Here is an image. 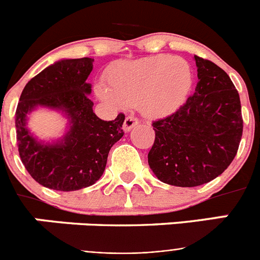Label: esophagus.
<instances>
[{
    "instance_id": "obj_1",
    "label": "esophagus",
    "mask_w": 260,
    "mask_h": 260,
    "mask_svg": "<svg viewBox=\"0 0 260 260\" xmlns=\"http://www.w3.org/2000/svg\"><path fill=\"white\" fill-rule=\"evenodd\" d=\"M138 123H139V121H138V118H135V117L133 116H127L125 118V122H123V130L125 132H130L134 126H137Z\"/></svg>"
}]
</instances>
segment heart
<instances>
[{
  "mask_svg": "<svg viewBox=\"0 0 260 260\" xmlns=\"http://www.w3.org/2000/svg\"><path fill=\"white\" fill-rule=\"evenodd\" d=\"M108 88L98 84L96 95L116 105L135 107L151 118L174 113L189 96L192 73L182 58L167 54L122 61L110 68Z\"/></svg>",
  "mask_w": 260,
  "mask_h": 260,
  "instance_id": "obj_1",
  "label": "heart"
}]
</instances>
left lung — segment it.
I'll list each match as a JSON object with an SVG mask.
<instances>
[{
  "label": "left lung",
  "mask_w": 260,
  "mask_h": 260,
  "mask_svg": "<svg viewBox=\"0 0 260 260\" xmlns=\"http://www.w3.org/2000/svg\"><path fill=\"white\" fill-rule=\"evenodd\" d=\"M198 83L176 113L152 123L155 143L148 165L161 182L180 187L203 185L233 161L242 137L240 95L229 75L194 56Z\"/></svg>",
  "instance_id": "left-lung-1"
}]
</instances>
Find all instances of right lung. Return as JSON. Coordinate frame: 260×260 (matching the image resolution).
<instances>
[{"label":"right lung","mask_w":260,"mask_h":260,"mask_svg":"<svg viewBox=\"0 0 260 260\" xmlns=\"http://www.w3.org/2000/svg\"><path fill=\"white\" fill-rule=\"evenodd\" d=\"M92 58H63L45 68L23 89L15 113L18 151L27 172L48 189L74 191L103 176L108 153L123 137L125 116L103 121L89 100ZM39 107L59 111L68 119L56 141L38 140L28 128L29 114Z\"/></svg>","instance_id":"1"}]
</instances>
